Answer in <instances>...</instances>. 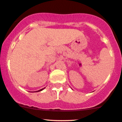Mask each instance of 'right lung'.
<instances>
[{
  "label": "right lung",
  "instance_id": "add662e5",
  "mask_svg": "<svg viewBox=\"0 0 122 122\" xmlns=\"http://www.w3.org/2000/svg\"><path fill=\"white\" fill-rule=\"evenodd\" d=\"M45 89V88H43V89H41V90H38V91H37V92H39V91H42V90H43V89Z\"/></svg>",
  "mask_w": 122,
  "mask_h": 122
}]
</instances>
